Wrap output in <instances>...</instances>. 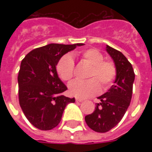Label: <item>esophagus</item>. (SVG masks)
I'll return each instance as SVG.
<instances>
[{"label": "esophagus", "mask_w": 152, "mask_h": 152, "mask_svg": "<svg viewBox=\"0 0 152 152\" xmlns=\"http://www.w3.org/2000/svg\"><path fill=\"white\" fill-rule=\"evenodd\" d=\"M76 102H81L84 101V99H79V98H76Z\"/></svg>", "instance_id": "1"}]
</instances>
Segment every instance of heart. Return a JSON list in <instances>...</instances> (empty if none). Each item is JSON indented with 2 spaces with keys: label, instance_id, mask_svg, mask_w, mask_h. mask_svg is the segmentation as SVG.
Listing matches in <instances>:
<instances>
[{
  "label": "heart",
  "instance_id": "b5f03b06",
  "mask_svg": "<svg viewBox=\"0 0 152 152\" xmlns=\"http://www.w3.org/2000/svg\"><path fill=\"white\" fill-rule=\"evenodd\" d=\"M79 55L80 58L91 65L87 80H75L68 85L70 94L77 98H88L100 92L101 85L107 89L111 86L116 76V67L112 61L103 60L104 57L99 50L88 49L74 55ZM74 60L70 54L63 56L58 63L57 71L63 80H69L74 74ZM93 77V78L91 77Z\"/></svg>",
  "mask_w": 152,
  "mask_h": 152
}]
</instances>
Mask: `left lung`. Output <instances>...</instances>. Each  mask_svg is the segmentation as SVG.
Segmentation results:
<instances>
[{"instance_id": "obj_1", "label": "left lung", "mask_w": 152, "mask_h": 152, "mask_svg": "<svg viewBox=\"0 0 152 152\" xmlns=\"http://www.w3.org/2000/svg\"><path fill=\"white\" fill-rule=\"evenodd\" d=\"M106 50L116 67L114 85L99 96L95 110L85 117L87 125L99 133L107 132L121 121L130 104L135 78L133 66L123 53L109 45Z\"/></svg>"}]
</instances>
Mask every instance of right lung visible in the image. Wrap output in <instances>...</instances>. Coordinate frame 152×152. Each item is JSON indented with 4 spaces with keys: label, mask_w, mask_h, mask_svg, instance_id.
Returning a JSON list of instances; mask_svg holds the SVG:
<instances>
[{
    "label": "right lung",
    "mask_w": 152,
    "mask_h": 152,
    "mask_svg": "<svg viewBox=\"0 0 152 152\" xmlns=\"http://www.w3.org/2000/svg\"><path fill=\"white\" fill-rule=\"evenodd\" d=\"M85 44H50L31 50L22 60L18 72V99L25 116L33 126L50 130L59 124L63 111L75 99L63 95L67 88L59 79L60 58Z\"/></svg>",
    "instance_id": "1"
}]
</instances>
